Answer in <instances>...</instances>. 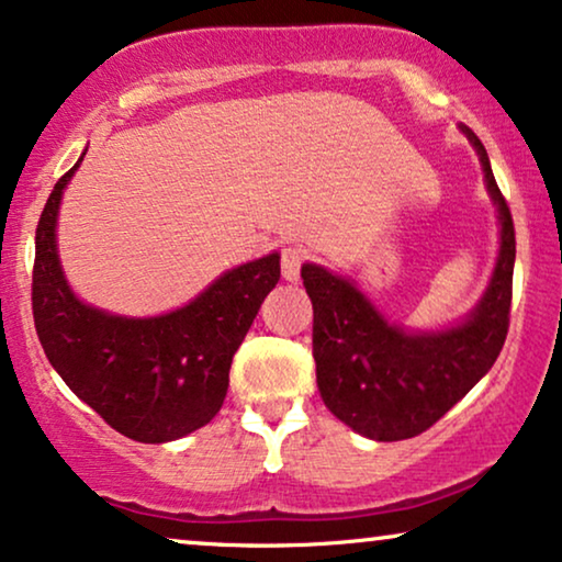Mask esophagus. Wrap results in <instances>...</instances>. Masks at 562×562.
Returning a JSON list of instances; mask_svg holds the SVG:
<instances>
[{
	"label": "esophagus",
	"mask_w": 562,
	"mask_h": 562,
	"mask_svg": "<svg viewBox=\"0 0 562 562\" xmlns=\"http://www.w3.org/2000/svg\"><path fill=\"white\" fill-rule=\"evenodd\" d=\"M303 261H305V251L297 249V246H288V249H282V277H285L288 282L301 280Z\"/></svg>",
	"instance_id": "1"
}]
</instances>
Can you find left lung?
Listing matches in <instances>:
<instances>
[{"label":"left lung","mask_w":562,"mask_h":562,"mask_svg":"<svg viewBox=\"0 0 562 562\" xmlns=\"http://www.w3.org/2000/svg\"><path fill=\"white\" fill-rule=\"evenodd\" d=\"M481 156L485 187L498 207L501 249L491 285L473 313L442 331L387 324L355 282L318 265L301 269L313 303V359L321 398L362 437L398 442L437 424L493 368L508 331L516 238L506 198L481 138L462 125Z\"/></svg>","instance_id":"8db88e82"}]
</instances>
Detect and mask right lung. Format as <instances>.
Returning <instances> with one entry per match:
<instances>
[{
    "label": "right lung",
    "mask_w": 562,
    "mask_h": 562,
    "mask_svg": "<svg viewBox=\"0 0 562 562\" xmlns=\"http://www.w3.org/2000/svg\"><path fill=\"white\" fill-rule=\"evenodd\" d=\"M81 159L58 179L35 228L37 339L64 383L112 429L136 442H171L221 411L236 349L280 280V254L228 269L164 316L125 318L92 308L71 293L56 251L58 205Z\"/></svg>",
    "instance_id": "right-lung-1"
}]
</instances>
